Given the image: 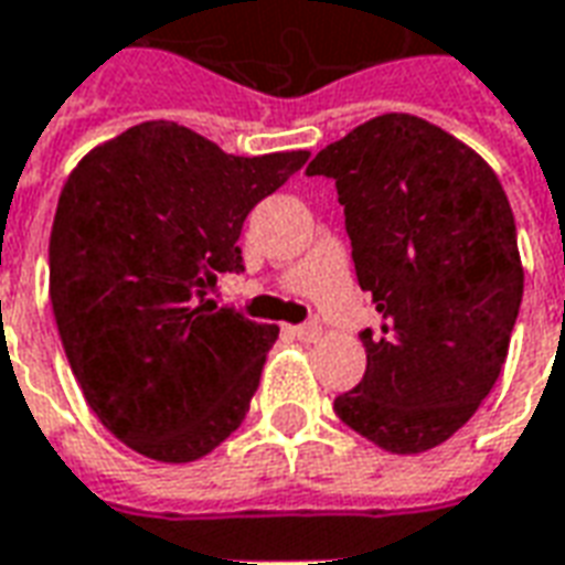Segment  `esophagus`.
I'll return each instance as SVG.
<instances>
[{"label": "esophagus", "instance_id": "34e87169", "mask_svg": "<svg viewBox=\"0 0 565 565\" xmlns=\"http://www.w3.org/2000/svg\"><path fill=\"white\" fill-rule=\"evenodd\" d=\"M287 332L299 339V342H318L320 339V330L315 323H306V327H287Z\"/></svg>", "mask_w": 565, "mask_h": 565}]
</instances>
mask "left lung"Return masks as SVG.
I'll return each instance as SVG.
<instances>
[{
  "label": "left lung",
  "instance_id": "8db88e82",
  "mask_svg": "<svg viewBox=\"0 0 565 565\" xmlns=\"http://www.w3.org/2000/svg\"><path fill=\"white\" fill-rule=\"evenodd\" d=\"M308 174L335 181L356 281L381 330L335 415L391 454L448 441L509 356L523 266L509 196L469 145L415 115H381L332 141Z\"/></svg>",
  "mask_w": 565,
  "mask_h": 565
}]
</instances>
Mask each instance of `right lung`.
I'll return each instance as SVG.
<instances>
[{"label": "right lung", "instance_id": "1", "mask_svg": "<svg viewBox=\"0 0 565 565\" xmlns=\"http://www.w3.org/2000/svg\"><path fill=\"white\" fill-rule=\"evenodd\" d=\"M308 157H235L145 120L68 172L51 226L56 330L93 415L141 457L193 462L245 420L278 327L205 294L242 269L250 209Z\"/></svg>", "mask_w": 565, "mask_h": 565}]
</instances>
